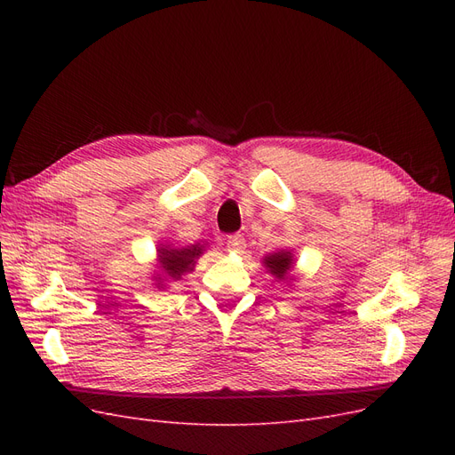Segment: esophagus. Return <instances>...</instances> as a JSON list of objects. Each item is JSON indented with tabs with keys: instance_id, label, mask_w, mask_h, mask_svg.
<instances>
[{
	"instance_id": "esophagus-1",
	"label": "esophagus",
	"mask_w": 455,
	"mask_h": 455,
	"mask_svg": "<svg viewBox=\"0 0 455 455\" xmlns=\"http://www.w3.org/2000/svg\"><path fill=\"white\" fill-rule=\"evenodd\" d=\"M244 249H246V243H244L243 235H229L228 237V251L241 254V252H244Z\"/></svg>"
}]
</instances>
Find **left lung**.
Segmentation results:
<instances>
[{
	"instance_id": "left-lung-1",
	"label": "left lung",
	"mask_w": 455,
	"mask_h": 455,
	"mask_svg": "<svg viewBox=\"0 0 455 455\" xmlns=\"http://www.w3.org/2000/svg\"><path fill=\"white\" fill-rule=\"evenodd\" d=\"M292 264H294V258H292V252H288V251L273 252L264 258V266L267 267V271L273 275V277L279 281L291 279Z\"/></svg>"
}]
</instances>
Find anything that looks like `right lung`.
<instances>
[{
	"label": "right lung",
	"instance_id": "1",
	"mask_svg": "<svg viewBox=\"0 0 455 455\" xmlns=\"http://www.w3.org/2000/svg\"><path fill=\"white\" fill-rule=\"evenodd\" d=\"M203 244H189V246H171L161 244L157 249V261L161 273L156 277V286L163 288L164 281H178L182 275L194 271L196 259L203 254Z\"/></svg>",
	"mask_w": 455,
	"mask_h": 455
}]
</instances>
